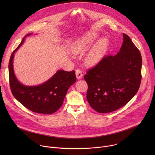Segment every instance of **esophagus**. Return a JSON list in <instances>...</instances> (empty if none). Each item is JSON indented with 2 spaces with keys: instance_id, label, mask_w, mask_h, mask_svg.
<instances>
[{
  "instance_id": "esophagus-1",
  "label": "esophagus",
  "mask_w": 155,
  "mask_h": 155,
  "mask_svg": "<svg viewBox=\"0 0 155 155\" xmlns=\"http://www.w3.org/2000/svg\"><path fill=\"white\" fill-rule=\"evenodd\" d=\"M75 75H76L77 78L78 79V80H80L82 78V77H83L82 72L80 69H77L75 71Z\"/></svg>"
}]
</instances>
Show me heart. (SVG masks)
<instances>
[{"label": "heart", "mask_w": 155, "mask_h": 155, "mask_svg": "<svg viewBox=\"0 0 155 155\" xmlns=\"http://www.w3.org/2000/svg\"><path fill=\"white\" fill-rule=\"evenodd\" d=\"M97 37V34L94 31H89L75 39L70 46L71 51L75 54L83 53ZM108 41L105 38L97 41L87 50L84 58L85 64L88 67H94L103 59L107 50Z\"/></svg>", "instance_id": "heart-1"}]
</instances>
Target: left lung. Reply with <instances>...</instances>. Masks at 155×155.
<instances>
[{"mask_svg":"<svg viewBox=\"0 0 155 155\" xmlns=\"http://www.w3.org/2000/svg\"><path fill=\"white\" fill-rule=\"evenodd\" d=\"M115 56H107L84 77L86 98L99 113H109L126 105L137 93L141 81L142 56L128 35Z\"/></svg>","mask_w":155,"mask_h":155,"instance_id":"8db88e82","label":"left lung"}]
</instances>
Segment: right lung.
I'll return each instance as SVG.
<instances>
[{
    "mask_svg": "<svg viewBox=\"0 0 155 155\" xmlns=\"http://www.w3.org/2000/svg\"><path fill=\"white\" fill-rule=\"evenodd\" d=\"M27 34L10 56L8 71L12 93L15 99L34 112L52 114L62 105L69 87L76 81L75 71L58 70L50 78L40 84L26 86L16 78L13 69V59L16 51L23 45Z\"/></svg>",
    "mask_w": 155,
    "mask_h": 155,
    "instance_id": "right-lung-1",
    "label": "right lung"
}]
</instances>
